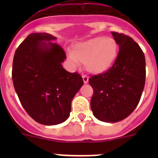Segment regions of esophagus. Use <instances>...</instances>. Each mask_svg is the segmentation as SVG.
<instances>
[{
	"label": "esophagus",
	"instance_id": "obj_1",
	"mask_svg": "<svg viewBox=\"0 0 158 158\" xmlns=\"http://www.w3.org/2000/svg\"><path fill=\"white\" fill-rule=\"evenodd\" d=\"M82 78H83V81L85 84H87L88 82H89V77H88L87 76L83 75V76H82Z\"/></svg>",
	"mask_w": 158,
	"mask_h": 158
}]
</instances>
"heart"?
<instances>
[{
  "label": "heart",
  "mask_w": 158,
  "mask_h": 158,
  "mask_svg": "<svg viewBox=\"0 0 158 158\" xmlns=\"http://www.w3.org/2000/svg\"><path fill=\"white\" fill-rule=\"evenodd\" d=\"M118 45L111 37H96L79 42L73 46L68 52V59L72 67L83 62L86 70L93 74L107 72L116 62Z\"/></svg>",
  "instance_id": "1"
}]
</instances>
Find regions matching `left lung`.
Returning <instances> with one entry per match:
<instances>
[{"label": "left lung", "mask_w": 158, "mask_h": 158, "mask_svg": "<svg viewBox=\"0 0 158 158\" xmlns=\"http://www.w3.org/2000/svg\"><path fill=\"white\" fill-rule=\"evenodd\" d=\"M118 45L116 62L107 72L89 78L93 89L91 109L97 119L116 123L133 112L146 81V59L132 38L111 32Z\"/></svg>", "instance_id": "1"}]
</instances>
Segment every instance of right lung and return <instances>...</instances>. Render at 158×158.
Wrapping results in <instances>:
<instances>
[{
	"label": "right lung",
	"instance_id": "add662e5",
	"mask_svg": "<svg viewBox=\"0 0 158 158\" xmlns=\"http://www.w3.org/2000/svg\"><path fill=\"white\" fill-rule=\"evenodd\" d=\"M48 33H32L16 51L12 81L22 106L35 121L51 126L69 117L71 102L83 85L81 77L65 70L63 49Z\"/></svg>",
	"mask_w": 158,
	"mask_h": 158
}]
</instances>
